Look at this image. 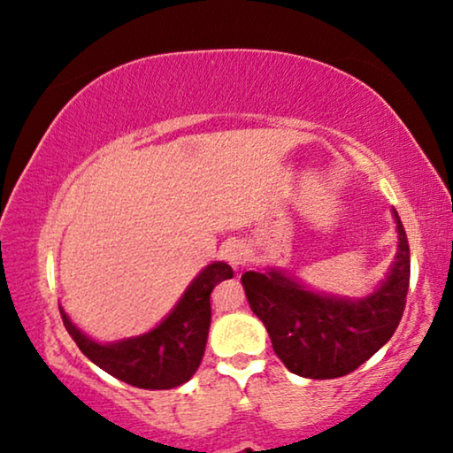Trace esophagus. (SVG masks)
<instances>
[{"label": "esophagus", "mask_w": 453, "mask_h": 453, "mask_svg": "<svg viewBox=\"0 0 453 453\" xmlns=\"http://www.w3.org/2000/svg\"><path fill=\"white\" fill-rule=\"evenodd\" d=\"M226 259H228V264L234 265V268H241V265H245L247 262H250V251H247L245 245L234 243L226 250Z\"/></svg>", "instance_id": "obj_1"}]
</instances>
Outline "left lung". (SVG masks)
Segmentation results:
<instances>
[{
	"mask_svg": "<svg viewBox=\"0 0 453 453\" xmlns=\"http://www.w3.org/2000/svg\"><path fill=\"white\" fill-rule=\"evenodd\" d=\"M398 253L381 287L365 299L313 293L280 270L241 276L251 311L264 321L284 367L309 380L349 375L375 355L398 327L411 284V247L400 216Z\"/></svg>",
	"mask_w": 453,
	"mask_h": 453,
	"instance_id": "8db88e82",
	"label": "left lung"
}]
</instances>
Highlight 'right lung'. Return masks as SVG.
<instances>
[{
    "mask_svg": "<svg viewBox=\"0 0 453 453\" xmlns=\"http://www.w3.org/2000/svg\"><path fill=\"white\" fill-rule=\"evenodd\" d=\"M233 278L231 265L214 262L194 278L175 309L142 336L101 344L72 324L59 307L64 326L78 349L109 375L142 389H171L189 381L200 367L208 342L210 295L214 287Z\"/></svg>",
    "mask_w": 453,
    "mask_h": 453,
    "instance_id": "obj_1",
    "label": "right lung"
}]
</instances>
